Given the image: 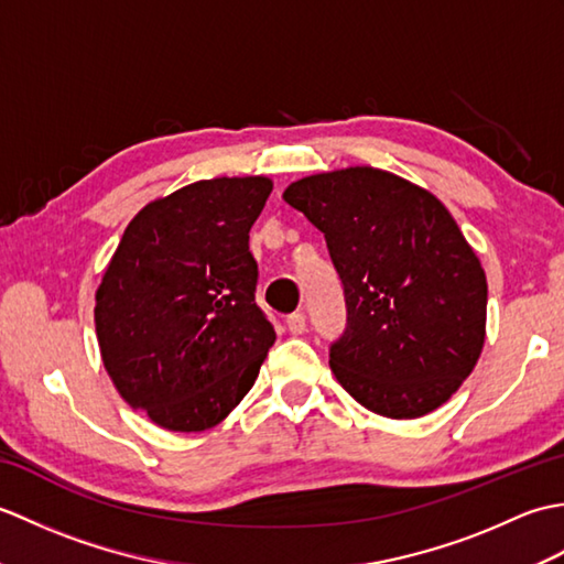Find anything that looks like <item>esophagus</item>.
Instances as JSON below:
<instances>
[{"label": "esophagus", "instance_id": "1", "mask_svg": "<svg viewBox=\"0 0 564 564\" xmlns=\"http://www.w3.org/2000/svg\"><path fill=\"white\" fill-rule=\"evenodd\" d=\"M285 327H289V332L291 334H303L305 332V327H307V322H305V315L303 313H293V315H289L285 317Z\"/></svg>", "mask_w": 564, "mask_h": 564}]
</instances>
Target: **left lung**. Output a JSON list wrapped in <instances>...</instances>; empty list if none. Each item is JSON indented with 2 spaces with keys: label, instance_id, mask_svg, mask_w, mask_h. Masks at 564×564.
<instances>
[{
  "label": "left lung",
  "instance_id": "8db88e82",
  "mask_svg": "<svg viewBox=\"0 0 564 564\" xmlns=\"http://www.w3.org/2000/svg\"><path fill=\"white\" fill-rule=\"evenodd\" d=\"M283 200L325 232L344 283L346 329L329 349L341 388L390 419L448 402L487 325L485 269L448 208L373 166L297 178Z\"/></svg>",
  "mask_w": 564,
  "mask_h": 564
}]
</instances>
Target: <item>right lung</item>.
Instances as JSON below:
<instances>
[{"label":"right lung","mask_w":564,"mask_h":564,"mask_svg":"<svg viewBox=\"0 0 564 564\" xmlns=\"http://www.w3.org/2000/svg\"><path fill=\"white\" fill-rule=\"evenodd\" d=\"M271 188L267 176H220L152 200L104 271L94 307L104 368L166 431L220 424L275 341L249 251Z\"/></svg>","instance_id":"1"}]
</instances>
